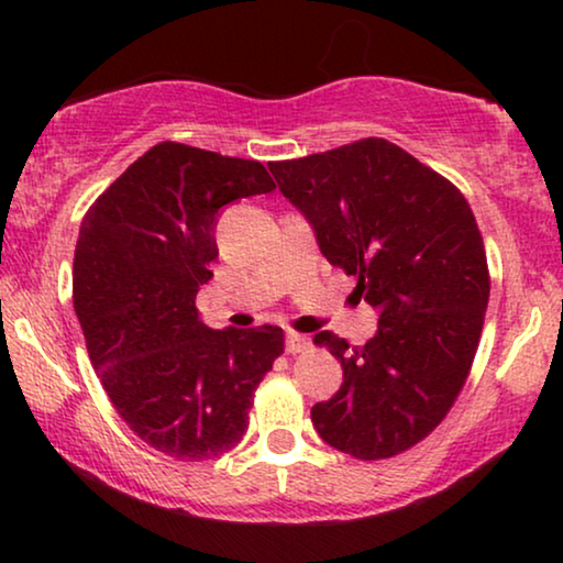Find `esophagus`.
<instances>
[{"mask_svg":"<svg viewBox=\"0 0 563 563\" xmlns=\"http://www.w3.org/2000/svg\"><path fill=\"white\" fill-rule=\"evenodd\" d=\"M287 353H302V351H307L312 345V341L307 335H302V333H295V330H289L287 333Z\"/></svg>","mask_w":563,"mask_h":563,"instance_id":"esophagus-1","label":"esophagus"}]
</instances>
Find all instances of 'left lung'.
<instances>
[{
    "label": "left lung",
    "instance_id": "obj_1",
    "mask_svg": "<svg viewBox=\"0 0 563 563\" xmlns=\"http://www.w3.org/2000/svg\"><path fill=\"white\" fill-rule=\"evenodd\" d=\"M268 168L322 256L356 276L353 295L379 312L364 345L314 335L341 361L343 384L312 407V426L353 459L397 456L449 415L479 345L489 268L472 207L384 137Z\"/></svg>",
    "mask_w": 563,
    "mask_h": 563
}]
</instances>
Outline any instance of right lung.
I'll return each mask as SVG.
<instances>
[{"label":"right lung","instance_id":"1","mask_svg":"<svg viewBox=\"0 0 563 563\" xmlns=\"http://www.w3.org/2000/svg\"><path fill=\"white\" fill-rule=\"evenodd\" d=\"M272 189L258 161L164 141L81 220L74 310L91 366L130 430L166 456L210 461L241 443L253 391L284 353L282 328L212 330L195 307L220 207Z\"/></svg>","mask_w":563,"mask_h":563}]
</instances>
